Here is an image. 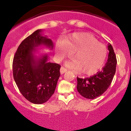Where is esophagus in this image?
Returning <instances> with one entry per match:
<instances>
[{
	"label": "esophagus",
	"mask_w": 131,
	"mask_h": 131,
	"mask_svg": "<svg viewBox=\"0 0 131 131\" xmlns=\"http://www.w3.org/2000/svg\"><path fill=\"white\" fill-rule=\"evenodd\" d=\"M67 71H68V70H67L66 68H64V67H62L61 68L60 72H61V74H63L64 73H65V72H67Z\"/></svg>",
	"instance_id": "1"
}]
</instances>
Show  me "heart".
Masks as SVG:
<instances>
[{
	"label": "heart",
	"mask_w": 131,
	"mask_h": 131,
	"mask_svg": "<svg viewBox=\"0 0 131 131\" xmlns=\"http://www.w3.org/2000/svg\"><path fill=\"white\" fill-rule=\"evenodd\" d=\"M56 51L60 58L68 57L73 53V60L69 65L82 73L91 75L102 68L106 61V46L91 34L74 33L56 46Z\"/></svg>",
	"instance_id": "heart-1"
}]
</instances>
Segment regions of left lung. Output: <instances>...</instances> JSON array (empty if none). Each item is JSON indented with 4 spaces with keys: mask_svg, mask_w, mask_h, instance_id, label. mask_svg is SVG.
I'll use <instances>...</instances> for the list:
<instances>
[{
    "mask_svg": "<svg viewBox=\"0 0 131 131\" xmlns=\"http://www.w3.org/2000/svg\"><path fill=\"white\" fill-rule=\"evenodd\" d=\"M108 58L107 62L100 72L96 75L85 79H77V91L83 97L94 99L101 96L110 85L116 72L117 58L112 45H108Z\"/></svg>",
    "mask_w": 131,
    "mask_h": 131,
    "instance_id": "left-lung-1",
    "label": "left lung"
}]
</instances>
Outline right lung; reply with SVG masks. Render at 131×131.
<instances>
[{
	"instance_id": "obj_1",
	"label": "right lung",
	"mask_w": 131,
	"mask_h": 131,
	"mask_svg": "<svg viewBox=\"0 0 131 131\" xmlns=\"http://www.w3.org/2000/svg\"><path fill=\"white\" fill-rule=\"evenodd\" d=\"M40 31L36 30L22 41L13 61V77L18 89L28 101L35 104L49 100L60 76V64L47 63L46 55L37 61L34 59L35 47L42 44L53 47L52 40L41 36Z\"/></svg>"
}]
</instances>
